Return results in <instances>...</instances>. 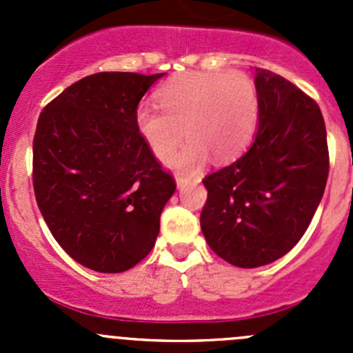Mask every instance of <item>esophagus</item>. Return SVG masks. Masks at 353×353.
<instances>
[{"mask_svg":"<svg viewBox=\"0 0 353 353\" xmlns=\"http://www.w3.org/2000/svg\"><path fill=\"white\" fill-rule=\"evenodd\" d=\"M176 183H177V186H179V188H184V186H188V184L193 183V179H191V177L183 176V174H177Z\"/></svg>","mask_w":353,"mask_h":353,"instance_id":"1","label":"esophagus"}]
</instances>
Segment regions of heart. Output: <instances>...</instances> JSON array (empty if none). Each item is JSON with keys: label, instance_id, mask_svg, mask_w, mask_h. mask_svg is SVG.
Returning <instances> with one entry per match:
<instances>
[{"label": "heart", "instance_id": "1", "mask_svg": "<svg viewBox=\"0 0 353 353\" xmlns=\"http://www.w3.org/2000/svg\"><path fill=\"white\" fill-rule=\"evenodd\" d=\"M159 107L141 104L137 128L155 157L174 159L177 167H193L210 154L216 160L239 155L258 124L256 85L244 73H186L157 92Z\"/></svg>", "mask_w": 353, "mask_h": 353}]
</instances>
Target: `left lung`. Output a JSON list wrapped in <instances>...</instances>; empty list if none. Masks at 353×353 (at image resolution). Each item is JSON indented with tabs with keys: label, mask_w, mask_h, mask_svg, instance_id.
<instances>
[{
	"label": "left lung",
	"mask_w": 353,
	"mask_h": 353,
	"mask_svg": "<svg viewBox=\"0 0 353 353\" xmlns=\"http://www.w3.org/2000/svg\"><path fill=\"white\" fill-rule=\"evenodd\" d=\"M259 126L248 152L208 174L199 223L212 251L239 268L287 254L307 230L330 172L319 105L273 71L256 70Z\"/></svg>",
	"instance_id": "left-lung-1"
}]
</instances>
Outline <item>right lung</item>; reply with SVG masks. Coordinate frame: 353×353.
I'll use <instances>...</instances> for the list:
<instances>
[{
	"label": "right lung",
	"instance_id": "add662e5",
	"mask_svg": "<svg viewBox=\"0 0 353 353\" xmlns=\"http://www.w3.org/2000/svg\"><path fill=\"white\" fill-rule=\"evenodd\" d=\"M163 77L102 71L70 85L39 116L32 181L58 244L99 273L133 268L154 248L176 191L137 128V108Z\"/></svg>",
	"mask_w": 353,
	"mask_h": 353
}]
</instances>
